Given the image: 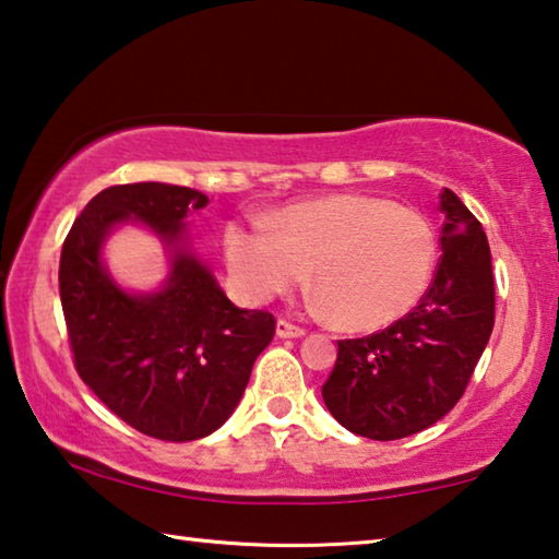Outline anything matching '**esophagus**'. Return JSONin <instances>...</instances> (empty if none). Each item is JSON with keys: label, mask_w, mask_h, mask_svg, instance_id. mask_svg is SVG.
I'll use <instances>...</instances> for the list:
<instances>
[{"label": "esophagus", "mask_w": 559, "mask_h": 559, "mask_svg": "<svg viewBox=\"0 0 559 559\" xmlns=\"http://www.w3.org/2000/svg\"><path fill=\"white\" fill-rule=\"evenodd\" d=\"M277 336L280 340H299V336H305V329L292 324L289 319H280L277 322Z\"/></svg>", "instance_id": "34e87169"}]
</instances>
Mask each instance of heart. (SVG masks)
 I'll return each mask as SVG.
<instances>
[{"label": "heart", "mask_w": 559, "mask_h": 559, "mask_svg": "<svg viewBox=\"0 0 559 559\" xmlns=\"http://www.w3.org/2000/svg\"><path fill=\"white\" fill-rule=\"evenodd\" d=\"M233 285L260 305L307 280L349 329H379L414 309L431 285L438 240L428 219L373 195H329L297 203L272 225L225 230Z\"/></svg>", "instance_id": "heart-1"}]
</instances>
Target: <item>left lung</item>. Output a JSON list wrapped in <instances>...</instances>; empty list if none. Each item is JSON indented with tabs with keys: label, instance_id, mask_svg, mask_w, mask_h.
<instances>
[{
	"label": "left lung",
	"instance_id": "obj_1",
	"mask_svg": "<svg viewBox=\"0 0 559 559\" xmlns=\"http://www.w3.org/2000/svg\"><path fill=\"white\" fill-rule=\"evenodd\" d=\"M441 262L406 317L361 340H342L324 404L371 441H396L433 426L463 396L496 324L490 247L453 190L441 193Z\"/></svg>",
	"mask_w": 559,
	"mask_h": 559
}]
</instances>
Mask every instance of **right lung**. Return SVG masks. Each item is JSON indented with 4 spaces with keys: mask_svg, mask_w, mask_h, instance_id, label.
<instances>
[{
    "mask_svg": "<svg viewBox=\"0 0 559 559\" xmlns=\"http://www.w3.org/2000/svg\"><path fill=\"white\" fill-rule=\"evenodd\" d=\"M207 195L168 182L111 186L91 200L61 247L59 295L73 366L128 426L160 441H198L240 404L274 317L235 307L188 247L186 217ZM143 222L171 252L167 285L118 288L99 260L116 224Z\"/></svg>",
    "mask_w": 559,
    "mask_h": 559,
    "instance_id": "obj_1",
    "label": "right lung"
}]
</instances>
